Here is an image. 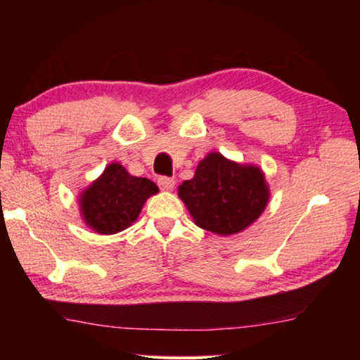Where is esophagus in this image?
Segmentation results:
<instances>
[{
    "mask_svg": "<svg viewBox=\"0 0 360 360\" xmlns=\"http://www.w3.org/2000/svg\"><path fill=\"white\" fill-rule=\"evenodd\" d=\"M157 184H158V187L162 188V191H173L176 181L173 178H167V176H162V178L157 179Z\"/></svg>",
    "mask_w": 360,
    "mask_h": 360,
    "instance_id": "esophagus-1",
    "label": "esophagus"
}]
</instances>
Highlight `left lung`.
<instances>
[{
	"mask_svg": "<svg viewBox=\"0 0 360 360\" xmlns=\"http://www.w3.org/2000/svg\"><path fill=\"white\" fill-rule=\"evenodd\" d=\"M178 195L198 227L227 236L257 221L270 188L259 167L240 165L219 152H210L193 178L179 186Z\"/></svg>",
	"mask_w": 360,
	"mask_h": 360,
	"instance_id": "left-lung-1",
	"label": "left lung"
}]
</instances>
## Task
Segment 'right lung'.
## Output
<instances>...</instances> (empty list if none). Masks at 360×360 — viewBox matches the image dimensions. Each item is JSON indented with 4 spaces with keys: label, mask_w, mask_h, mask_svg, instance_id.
Listing matches in <instances>:
<instances>
[{
    "label": "right lung",
    "mask_w": 360,
    "mask_h": 360,
    "mask_svg": "<svg viewBox=\"0 0 360 360\" xmlns=\"http://www.w3.org/2000/svg\"><path fill=\"white\" fill-rule=\"evenodd\" d=\"M157 192L155 182L131 176L120 163L112 162L79 197L81 216L96 233H117L136 221L146 200Z\"/></svg>",
    "instance_id": "right-lung-1"
}]
</instances>
